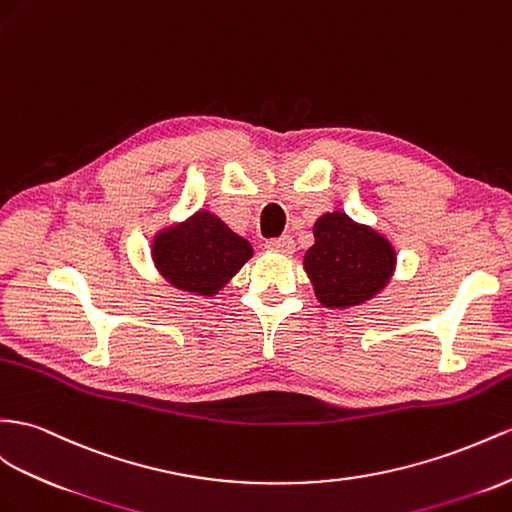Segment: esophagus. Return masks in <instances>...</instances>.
I'll use <instances>...</instances> for the list:
<instances>
[{"instance_id":"obj_1","label":"esophagus","mask_w":512,"mask_h":512,"mask_svg":"<svg viewBox=\"0 0 512 512\" xmlns=\"http://www.w3.org/2000/svg\"><path fill=\"white\" fill-rule=\"evenodd\" d=\"M266 248L272 253H279V255H292L296 251V244L292 240V235H281L277 240H268Z\"/></svg>"}]
</instances>
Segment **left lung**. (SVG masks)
<instances>
[{
    "label": "left lung",
    "mask_w": 512,
    "mask_h": 512,
    "mask_svg": "<svg viewBox=\"0 0 512 512\" xmlns=\"http://www.w3.org/2000/svg\"><path fill=\"white\" fill-rule=\"evenodd\" d=\"M303 266L324 307L350 309L368 303L396 270V251L385 235L344 212L322 214Z\"/></svg>",
    "instance_id": "8db88e82"
}]
</instances>
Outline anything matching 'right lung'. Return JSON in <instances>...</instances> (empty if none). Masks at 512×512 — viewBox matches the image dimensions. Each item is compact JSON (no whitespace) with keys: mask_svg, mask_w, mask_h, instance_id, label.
I'll list each match as a JSON object with an SVG mask.
<instances>
[{"mask_svg":"<svg viewBox=\"0 0 512 512\" xmlns=\"http://www.w3.org/2000/svg\"><path fill=\"white\" fill-rule=\"evenodd\" d=\"M151 257L175 290L216 296L253 257V246L216 214L199 209L188 220L157 231Z\"/></svg>","mask_w":512,"mask_h":512,"instance_id":"add662e5","label":"right lung"}]
</instances>
